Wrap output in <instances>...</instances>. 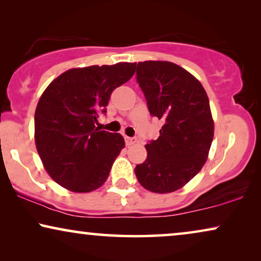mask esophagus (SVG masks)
<instances>
[{
	"label": "esophagus",
	"instance_id": "34e87169",
	"mask_svg": "<svg viewBox=\"0 0 261 261\" xmlns=\"http://www.w3.org/2000/svg\"><path fill=\"white\" fill-rule=\"evenodd\" d=\"M124 141H126L127 146L134 145L137 142V138H130V137H124Z\"/></svg>",
	"mask_w": 261,
	"mask_h": 261
}]
</instances>
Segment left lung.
I'll return each instance as SVG.
<instances>
[{
	"mask_svg": "<svg viewBox=\"0 0 261 261\" xmlns=\"http://www.w3.org/2000/svg\"><path fill=\"white\" fill-rule=\"evenodd\" d=\"M137 81L149 114L164 121L159 138L145 146L147 158L135 167L142 187L156 194L183 188L206 162L214 138L209 98L198 80L170 62H140Z\"/></svg>",
	"mask_w": 261,
	"mask_h": 261,
	"instance_id": "8db88e82",
	"label": "left lung"
}]
</instances>
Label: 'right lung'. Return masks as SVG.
<instances>
[{
  "label": "right lung",
  "mask_w": 261,
  "mask_h": 261,
  "mask_svg": "<svg viewBox=\"0 0 261 261\" xmlns=\"http://www.w3.org/2000/svg\"><path fill=\"white\" fill-rule=\"evenodd\" d=\"M135 72V63L71 69L57 77L39 99L35 145L45 170L63 188L90 192L107 180L124 147L119 133L96 127L110 95Z\"/></svg>",
  "instance_id": "1"
}]
</instances>
